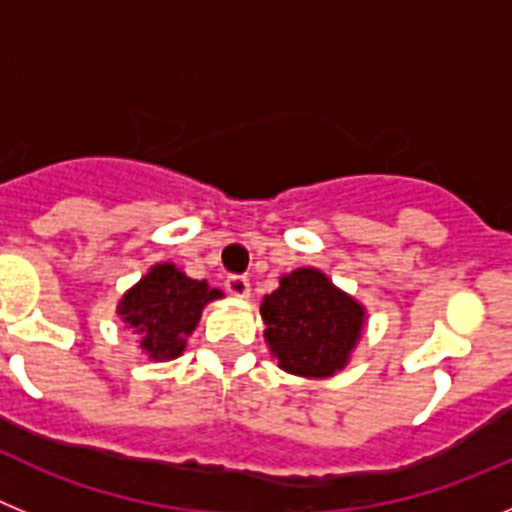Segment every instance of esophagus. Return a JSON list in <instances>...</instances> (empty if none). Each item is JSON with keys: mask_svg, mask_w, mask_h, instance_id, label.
<instances>
[{"mask_svg": "<svg viewBox=\"0 0 512 512\" xmlns=\"http://www.w3.org/2000/svg\"><path fill=\"white\" fill-rule=\"evenodd\" d=\"M225 289H228L230 295L246 300V297L251 295V282H248L246 277H228L225 279Z\"/></svg>", "mask_w": 512, "mask_h": 512, "instance_id": "34e87169", "label": "esophagus"}]
</instances>
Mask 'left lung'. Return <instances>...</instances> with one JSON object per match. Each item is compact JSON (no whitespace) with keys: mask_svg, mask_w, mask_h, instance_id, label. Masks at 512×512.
Wrapping results in <instances>:
<instances>
[{"mask_svg":"<svg viewBox=\"0 0 512 512\" xmlns=\"http://www.w3.org/2000/svg\"><path fill=\"white\" fill-rule=\"evenodd\" d=\"M364 305L305 266L284 274L261 302L264 338L284 372L323 379L341 372L364 330Z\"/></svg>","mask_w":512,"mask_h":512,"instance_id":"obj_1","label":"left lung"}]
</instances>
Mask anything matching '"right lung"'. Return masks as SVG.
Here are the masks:
<instances>
[{
  "label": "right lung",
  "instance_id": "add662e5",
  "mask_svg": "<svg viewBox=\"0 0 512 512\" xmlns=\"http://www.w3.org/2000/svg\"><path fill=\"white\" fill-rule=\"evenodd\" d=\"M223 292L202 279H189L174 264H156L135 287L122 295L117 315L140 338L151 361H171L184 354L207 302Z\"/></svg>",
  "mask_w": 512,
  "mask_h": 512
}]
</instances>
